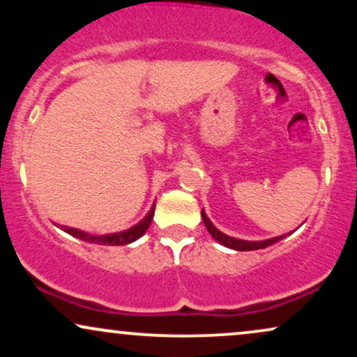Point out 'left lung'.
Segmentation results:
<instances>
[{
	"label": "left lung",
	"instance_id": "obj_1",
	"mask_svg": "<svg viewBox=\"0 0 357 357\" xmlns=\"http://www.w3.org/2000/svg\"><path fill=\"white\" fill-rule=\"evenodd\" d=\"M202 216H203V221H204V227H206V230L210 231V235L215 238L218 243L225 245V247L231 248V250H238V252H250V250H260V248H267L270 245L277 243V241H280L282 238H285V235H280V236H273V238H268V240H261V241H248V240H240V238H233V236H228L225 235V233H221L218 228L215 227V225L211 223L210 218L206 216V213L204 210H202Z\"/></svg>",
	"mask_w": 357,
	"mask_h": 357
}]
</instances>
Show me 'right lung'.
<instances>
[{"label":"right lung","mask_w":357,"mask_h":357,"mask_svg":"<svg viewBox=\"0 0 357 357\" xmlns=\"http://www.w3.org/2000/svg\"><path fill=\"white\" fill-rule=\"evenodd\" d=\"M153 216H154V208L147 213L144 218L139 221L137 225H134V227L127 228V230H124V231L107 233V235H90V233H87V231H82V230H77V228H68V227H61V230L67 231L68 235L75 236V238L89 241V243L112 245V247L114 245H129L144 235L147 228H149L151 221H153Z\"/></svg>","instance_id":"1"}]
</instances>
